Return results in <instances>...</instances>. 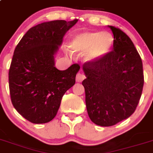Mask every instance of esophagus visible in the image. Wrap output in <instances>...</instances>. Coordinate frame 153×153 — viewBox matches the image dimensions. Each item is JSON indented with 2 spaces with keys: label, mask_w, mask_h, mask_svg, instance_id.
Masks as SVG:
<instances>
[{
  "label": "esophagus",
  "mask_w": 153,
  "mask_h": 153,
  "mask_svg": "<svg viewBox=\"0 0 153 153\" xmlns=\"http://www.w3.org/2000/svg\"><path fill=\"white\" fill-rule=\"evenodd\" d=\"M85 79V76L82 73H78V74H77L76 81L78 82H82Z\"/></svg>",
  "instance_id": "obj_1"
}]
</instances>
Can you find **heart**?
<instances>
[{
    "label": "heart",
    "instance_id": "heart-1",
    "mask_svg": "<svg viewBox=\"0 0 153 153\" xmlns=\"http://www.w3.org/2000/svg\"><path fill=\"white\" fill-rule=\"evenodd\" d=\"M114 43V36L108 32L83 31L73 36L69 41L68 48L74 54L85 53V61L96 64L110 52Z\"/></svg>",
    "mask_w": 153,
    "mask_h": 153
}]
</instances>
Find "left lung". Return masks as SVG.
<instances>
[{"label":"left lung","instance_id":"left-lung-1","mask_svg":"<svg viewBox=\"0 0 153 153\" xmlns=\"http://www.w3.org/2000/svg\"><path fill=\"white\" fill-rule=\"evenodd\" d=\"M113 51L102 61L82 65L88 117L94 124L113 126L134 112L144 85L142 59L131 39L116 27Z\"/></svg>","mask_w":153,"mask_h":153}]
</instances>
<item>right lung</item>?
Masks as SVG:
<instances>
[{
    "instance_id": "1",
    "label": "right lung",
    "mask_w": 153,
    "mask_h": 153,
    "mask_svg": "<svg viewBox=\"0 0 153 153\" xmlns=\"http://www.w3.org/2000/svg\"><path fill=\"white\" fill-rule=\"evenodd\" d=\"M78 19L47 22L32 27L17 47L9 69V89L15 110L33 124H45L57 115L61 99L75 83L80 66L65 71L55 67V55L66 33Z\"/></svg>"
}]
</instances>
